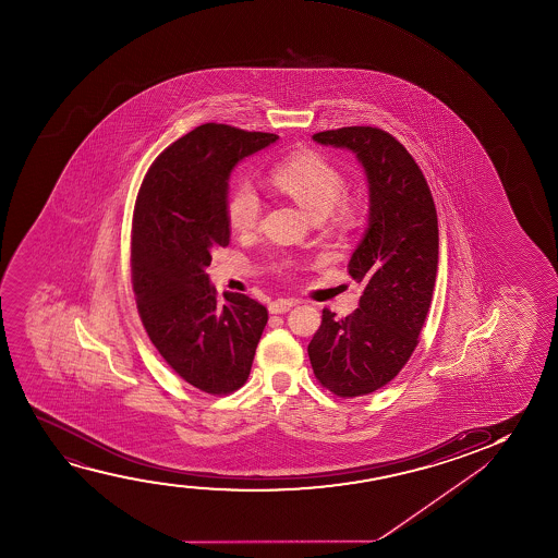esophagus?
<instances>
[{
    "label": "esophagus",
    "mask_w": 558,
    "mask_h": 558,
    "mask_svg": "<svg viewBox=\"0 0 558 558\" xmlns=\"http://www.w3.org/2000/svg\"><path fill=\"white\" fill-rule=\"evenodd\" d=\"M298 303V299H278V301H272V303L268 305V311H270V314L288 313L291 306H295Z\"/></svg>",
    "instance_id": "obj_1"
}]
</instances>
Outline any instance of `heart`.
<instances>
[{
	"label": "heart",
	"instance_id": "obj_1",
	"mask_svg": "<svg viewBox=\"0 0 558 558\" xmlns=\"http://www.w3.org/2000/svg\"><path fill=\"white\" fill-rule=\"evenodd\" d=\"M272 183L295 199L299 206L313 215L314 219L326 217L333 209L347 217L351 206L344 202V177L339 169L316 153H303L280 161L272 169ZM260 196L247 179H240L230 186L227 198V219L230 229L240 234L252 232L259 225Z\"/></svg>",
	"mask_w": 558,
	"mask_h": 558
}]
</instances>
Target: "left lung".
Wrapping results in <instances>:
<instances>
[{
    "label": "left lung",
    "mask_w": 558,
    "mask_h": 558,
    "mask_svg": "<svg viewBox=\"0 0 558 558\" xmlns=\"http://www.w3.org/2000/svg\"><path fill=\"white\" fill-rule=\"evenodd\" d=\"M313 138L356 154L367 177L366 234L349 260L364 293L347 318L324 308L308 343L322 387L362 397L392 381L417 347L438 268L436 207L412 154L387 131L354 125Z\"/></svg>",
    "instance_id": "left-lung-1"
}]
</instances>
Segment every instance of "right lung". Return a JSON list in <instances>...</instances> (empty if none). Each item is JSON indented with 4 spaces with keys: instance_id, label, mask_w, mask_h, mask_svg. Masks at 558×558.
I'll return each mask as SVG.
<instances>
[{
    "instance_id": "1",
    "label": "right lung",
    "mask_w": 558,
    "mask_h": 558,
    "mask_svg": "<svg viewBox=\"0 0 558 558\" xmlns=\"http://www.w3.org/2000/svg\"><path fill=\"white\" fill-rule=\"evenodd\" d=\"M278 141L275 133L204 123L154 160L138 189L131 278L138 314L163 360L209 395L240 389L267 326L265 306L209 283L215 247L230 242L229 179L238 161Z\"/></svg>"
}]
</instances>
